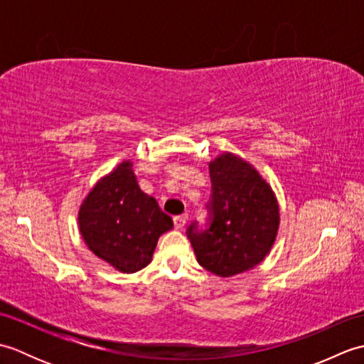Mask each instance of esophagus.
<instances>
[{"label":"esophagus","instance_id":"esophagus-1","mask_svg":"<svg viewBox=\"0 0 364 364\" xmlns=\"http://www.w3.org/2000/svg\"><path fill=\"white\" fill-rule=\"evenodd\" d=\"M188 220V214H181V215H175L173 218V225L176 230H181L184 225H186Z\"/></svg>","mask_w":364,"mask_h":364}]
</instances>
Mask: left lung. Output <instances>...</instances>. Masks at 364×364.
Segmentation results:
<instances>
[{
	"label": "left lung",
	"instance_id": "8db88e82",
	"mask_svg": "<svg viewBox=\"0 0 364 364\" xmlns=\"http://www.w3.org/2000/svg\"><path fill=\"white\" fill-rule=\"evenodd\" d=\"M210 175L206 227L200 228L196 220L186 235L200 266L219 277H231L264 259L275 241L280 213L269 184L235 154L214 159Z\"/></svg>",
	"mask_w": 364,
	"mask_h": 364
}]
</instances>
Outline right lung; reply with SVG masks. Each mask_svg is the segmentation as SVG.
I'll list each match as a JSON object with an SVG mask.
<instances>
[{"label": "right lung", "mask_w": 364, "mask_h": 364, "mask_svg": "<svg viewBox=\"0 0 364 364\" xmlns=\"http://www.w3.org/2000/svg\"><path fill=\"white\" fill-rule=\"evenodd\" d=\"M133 164H122L97 183L80 210V231L89 249L120 272L133 274L151 261L162 233L173 227L153 197L141 191Z\"/></svg>", "instance_id": "obj_1"}]
</instances>
